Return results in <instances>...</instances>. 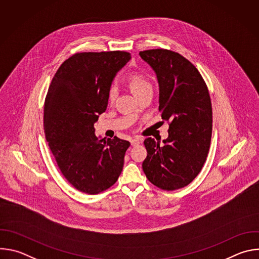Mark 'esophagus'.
I'll return each mask as SVG.
<instances>
[{
  "instance_id": "34e87169",
  "label": "esophagus",
  "mask_w": 259,
  "mask_h": 259,
  "mask_svg": "<svg viewBox=\"0 0 259 259\" xmlns=\"http://www.w3.org/2000/svg\"><path fill=\"white\" fill-rule=\"evenodd\" d=\"M131 145L132 146H135V145H138L139 143L142 142V139L141 138H134V139H131Z\"/></svg>"
}]
</instances>
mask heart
Wrapping results in <instances>:
<instances>
[{"label":"heart","instance_id":"heart-1","mask_svg":"<svg viewBox=\"0 0 259 259\" xmlns=\"http://www.w3.org/2000/svg\"><path fill=\"white\" fill-rule=\"evenodd\" d=\"M130 85L135 92L136 95L146 91V90H153V85L151 80L146 76L142 75V73H134L130 77ZM119 93V89L116 83H113L109 86L107 91V99L112 103L116 100Z\"/></svg>","mask_w":259,"mask_h":259}]
</instances>
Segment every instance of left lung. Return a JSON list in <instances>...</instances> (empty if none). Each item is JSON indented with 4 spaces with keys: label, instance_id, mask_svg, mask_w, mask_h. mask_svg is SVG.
Returning a JSON list of instances; mask_svg holds the SVG:
<instances>
[{
    "label": "left lung",
    "instance_id": "obj_1",
    "mask_svg": "<svg viewBox=\"0 0 259 259\" xmlns=\"http://www.w3.org/2000/svg\"><path fill=\"white\" fill-rule=\"evenodd\" d=\"M157 73L162 119L168 138L144 140L142 163L146 178L164 191L189 186L202 170L212 135V105L207 85L197 67L177 52L151 49L139 52Z\"/></svg>",
    "mask_w": 259,
    "mask_h": 259
}]
</instances>
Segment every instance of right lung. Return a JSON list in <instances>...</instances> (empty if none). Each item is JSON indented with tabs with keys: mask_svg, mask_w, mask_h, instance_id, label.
<instances>
[{
	"mask_svg": "<svg viewBox=\"0 0 259 259\" xmlns=\"http://www.w3.org/2000/svg\"><path fill=\"white\" fill-rule=\"evenodd\" d=\"M131 58L126 51L81 52L57 69L44 105V130L64 178L78 191L96 195L116 183L130 142L98 139L94 123L107 106L113 79Z\"/></svg>",
	"mask_w": 259,
	"mask_h": 259,
	"instance_id": "obj_1",
	"label": "right lung"
}]
</instances>
